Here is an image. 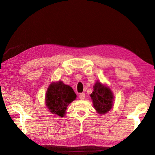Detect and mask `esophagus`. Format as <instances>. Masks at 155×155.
I'll use <instances>...</instances> for the list:
<instances>
[{
  "instance_id": "1",
  "label": "esophagus",
  "mask_w": 155,
  "mask_h": 155,
  "mask_svg": "<svg viewBox=\"0 0 155 155\" xmlns=\"http://www.w3.org/2000/svg\"><path fill=\"white\" fill-rule=\"evenodd\" d=\"M85 94H84V93H81V94H79V98H80L81 100L85 99Z\"/></svg>"
}]
</instances>
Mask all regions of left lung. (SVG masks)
Listing matches in <instances>:
<instances>
[{
  "label": "left lung",
  "instance_id": "8db88e82",
  "mask_svg": "<svg viewBox=\"0 0 155 155\" xmlns=\"http://www.w3.org/2000/svg\"><path fill=\"white\" fill-rule=\"evenodd\" d=\"M94 108L97 112L104 114L112 108L114 96L111 89L97 81L94 86V91L91 94Z\"/></svg>",
  "mask_w": 155,
  "mask_h": 155
}]
</instances>
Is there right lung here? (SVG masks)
I'll return each instance as SVG.
<instances>
[{"instance_id":"add662e5","label":"right lung","mask_w":155,"mask_h":155,"mask_svg":"<svg viewBox=\"0 0 155 155\" xmlns=\"http://www.w3.org/2000/svg\"><path fill=\"white\" fill-rule=\"evenodd\" d=\"M77 98V94L70 85L62 81L52 83L46 93V105L52 114L64 117L68 104Z\"/></svg>"}]
</instances>
